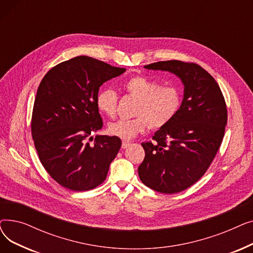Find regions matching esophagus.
I'll list each match as a JSON object with an SVG mask.
<instances>
[{
	"instance_id": "34e87169",
	"label": "esophagus",
	"mask_w": 253,
	"mask_h": 253,
	"mask_svg": "<svg viewBox=\"0 0 253 253\" xmlns=\"http://www.w3.org/2000/svg\"><path fill=\"white\" fill-rule=\"evenodd\" d=\"M131 143L129 142V141H122V149H126V148H128L129 147V145H130Z\"/></svg>"
}]
</instances>
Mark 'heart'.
Listing matches in <instances>:
<instances>
[{
  "label": "heart",
  "mask_w": 253,
  "mask_h": 253,
  "mask_svg": "<svg viewBox=\"0 0 253 253\" xmlns=\"http://www.w3.org/2000/svg\"><path fill=\"white\" fill-rule=\"evenodd\" d=\"M128 95L136 98L133 119H120L108 126L109 133L129 140L136 137L148 128H161L174 118L180 106V91L175 86H161L144 77L134 76L123 85ZM118 96L112 89L101 90L96 97L98 110L109 117L117 112Z\"/></svg>",
  "instance_id": "obj_1"
}]
</instances>
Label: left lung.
I'll list each match as a JSON object with an SVG mask.
<instances>
[{"instance_id":"8db88e82","label":"left lung","mask_w":253,"mask_h":253,"mask_svg":"<svg viewBox=\"0 0 253 253\" xmlns=\"http://www.w3.org/2000/svg\"><path fill=\"white\" fill-rule=\"evenodd\" d=\"M144 69L174 74L184 88L174 118L155 132L153 141L141 143L145 156L138 175L156 192L179 193L200 179L213 161L224 135L227 106L218 84L200 65L167 60Z\"/></svg>"}]
</instances>
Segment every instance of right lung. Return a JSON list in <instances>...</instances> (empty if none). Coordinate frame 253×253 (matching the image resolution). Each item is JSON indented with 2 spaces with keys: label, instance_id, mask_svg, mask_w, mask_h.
Returning <instances> with one entry per match:
<instances>
[{
  "label": "right lung",
  "instance_id": "1",
  "mask_svg": "<svg viewBox=\"0 0 253 253\" xmlns=\"http://www.w3.org/2000/svg\"><path fill=\"white\" fill-rule=\"evenodd\" d=\"M125 71L77 56L54 66L41 81L34 103L32 135L42 165L65 189L88 191L106 178L121 139L96 135L90 144L88 138L103 125L96 105L99 87Z\"/></svg>",
  "mask_w": 253,
  "mask_h": 253
}]
</instances>
